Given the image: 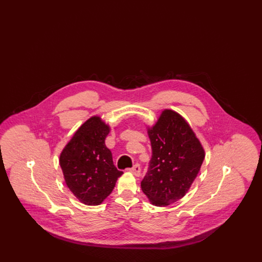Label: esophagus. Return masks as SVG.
I'll list each match as a JSON object with an SVG mask.
<instances>
[{
    "label": "esophagus",
    "instance_id": "obj_1",
    "mask_svg": "<svg viewBox=\"0 0 262 262\" xmlns=\"http://www.w3.org/2000/svg\"><path fill=\"white\" fill-rule=\"evenodd\" d=\"M129 171H130L135 176H137V177H139V176L141 175V167H140L139 164H136Z\"/></svg>",
    "mask_w": 262,
    "mask_h": 262
}]
</instances>
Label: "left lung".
<instances>
[{
  "label": "left lung",
  "instance_id": "1",
  "mask_svg": "<svg viewBox=\"0 0 262 262\" xmlns=\"http://www.w3.org/2000/svg\"><path fill=\"white\" fill-rule=\"evenodd\" d=\"M147 133L152 157L141 188L154 205L167 206L188 193L205 152L190 124L175 111L164 110Z\"/></svg>",
  "mask_w": 262,
  "mask_h": 262
}]
</instances>
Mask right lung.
<instances>
[{
    "label": "right lung",
    "instance_id": "1",
    "mask_svg": "<svg viewBox=\"0 0 262 262\" xmlns=\"http://www.w3.org/2000/svg\"><path fill=\"white\" fill-rule=\"evenodd\" d=\"M110 130L99 116H93L74 133L60 155L66 185L86 205L102 203L123 174L104 144Z\"/></svg>",
    "mask_w": 262,
    "mask_h": 262
}]
</instances>
